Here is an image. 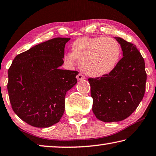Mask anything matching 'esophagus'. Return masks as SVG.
Returning <instances> with one entry per match:
<instances>
[{
  "mask_svg": "<svg viewBox=\"0 0 156 156\" xmlns=\"http://www.w3.org/2000/svg\"><path fill=\"white\" fill-rule=\"evenodd\" d=\"M76 78H77L78 80H83L85 79V76H83L81 73H78L77 76H76Z\"/></svg>",
  "mask_w": 156,
  "mask_h": 156,
  "instance_id": "34e87169",
  "label": "esophagus"
}]
</instances>
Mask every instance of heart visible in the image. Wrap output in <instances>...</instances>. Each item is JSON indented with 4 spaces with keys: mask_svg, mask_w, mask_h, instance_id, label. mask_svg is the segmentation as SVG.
I'll use <instances>...</instances> for the list:
<instances>
[{
    "mask_svg": "<svg viewBox=\"0 0 156 156\" xmlns=\"http://www.w3.org/2000/svg\"><path fill=\"white\" fill-rule=\"evenodd\" d=\"M71 50L64 56L65 62L74 66L76 60H80L81 69L94 78L112 72L122 55L119 43L115 39L104 37H82L72 44Z\"/></svg>",
    "mask_w": 156,
    "mask_h": 156,
    "instance_id": "1",
    "label": "heart"
}]
</instances>
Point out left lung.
I'll list each match as a JSON object with an SVG mask.
<instances>
[{"label":"left lung","mask_w":156,"mask_h":156,"mask_svg":"<svg viewBox=\"0 0 156 156\" xmlns=\"http://www.w3.org/2000/svg\"><path fill=\"white\" fill-rule=\"evenodd\" d=\"M123 58L112 72L101 78H89L92 111L104 122L122 121L139 105L145 92V63L137 47L120 37Z\"/></svg>","instance_id":"left-lung-1"}]
</instances>
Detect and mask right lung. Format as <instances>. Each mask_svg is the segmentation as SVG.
<instances>
[{"label": "right lung", "mask_w": 156, "mask_h": 156, "mask_svg": "<svg viewBox=\"0 0 156 156\" xmlns=\"http://www.w3.org/2000/svg\"><path fill=\"white\" fill-rule=\"evenodd\" d=\"M70 38L57 37L19 54L8 70L12 110L29 125L48 128L60 122L65 96L77 83L76 71L60 69Z\"/></svg>", "instance_id": "obj_1"}]
</instances>
